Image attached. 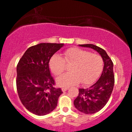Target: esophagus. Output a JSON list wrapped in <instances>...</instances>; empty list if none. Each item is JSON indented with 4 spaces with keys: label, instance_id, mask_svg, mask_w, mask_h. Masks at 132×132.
Returning a JSON list of instances; mask_svg holds the SVG:
<instances>
[{
    "label": "esophagus",
    "instance_id": "34e87169",
    "mask_svg": "<svg viewBox=\"0 0 132 132\" xmlns=\"http://www.w3.org/2000/svg\"><path fill=\"white\" fill-rule=\"evenodd\" d=\"M68 89H69V87H62V91L63 92L67 91Z\"/></svg>",
    "mask_w": 132,
    "mask_h": 132
}]
</instances>
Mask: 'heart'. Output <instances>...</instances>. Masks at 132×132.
Here are the masks:
<instances>
[{
  "label": "heart",
  "instance_id": "obj_1",
  "mask_svg": "<svg viewBox=\"0 0 132 132\" xmlns=\"http://www.w3.org/2000/svg\"><path fill=\"white\" fill-rule=\"evenodd\" d=\"M65 62L73 64L71 72L60 76L57 84L61 87H68L79 84H91L98 78L102 71L103 61L102 57L78 48H70L64 53V59L54 54L50 60L49 66L52 72L59 75L64 71Z\"/></svg>",
  "mask_w": 132,
  "mask_h": 132
}]
</instances>
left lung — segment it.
I'll use <instances>...</instances> for the list:
<instances>
[{"label": "left lung", "mask_w": 132, "mask_h": 132, "mask_svg": "<svg viewBox=\"0 0 132 132\" xmlns=\"http://www.w3.org/2000/svg\"><path fill=\"white\" fill-rule=\"evenodd\" d=\"M96 51L103 59V69L100 77L91 87L79 89L78 96L74 100V105L81 112L94 114L100 111L107 104L112 92L114 85L113 62L103 49L93 44L79 45Z\"/></svg>", "instance_id": "1"}]
</instances>
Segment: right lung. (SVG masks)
I'll return each mask as SVG.
<instances>
[{"instance_id":"right-lung-1","label":"right lung","mask_w":132,"mask_h":132,"mask_svg":"<svg viewBox=\"0 0 132 132\" xmlns=\"http://www.w3.org/2000/svg\"><path fill=\"white\" fill-rule=\"evenodd\" d=\"M63 43H43L25 51L16 67V88L23 106L37 116H45L55 109L62 93L54 87L49 62Z\"/></svg>"}]
</instances>
